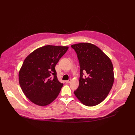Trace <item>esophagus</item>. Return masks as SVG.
I'll use <instances>...</instances> for the list:
<instances>
[{
  "label": "esophagus",
  "mask_w": 135,
  "mask_h": 135,
  "mask_svg": "<svg viewBox=\"0 0 135 135\" xmlns=\"http://www.w3.org/2000/svg\"><path fill=\"white\" fill-rule=\"evenodd\" d=\"M71 81H72L71 79H69V80H66V83L67 84H69V83H70V82H71Z\"/></svg>",
  "instance_id": "34e87169"
}]
</instances>
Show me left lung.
Returning a JSON list of instances; mask_svg holds the SVG:
<instances>
[{
	"label": "left lung",
	"instance_id": "1",
	"mask_svg": "<svg viewBox=\"0 0 135 135\" xmlns=\"http://www.w3.org/2000/svg\"><path fill=\"white\" fill-rule=\"evenodd\" d=\"M75 51L80 67L79 85L74 93L86 106L96 105L107 97L114 77L110 59L97 46L81 42L71 45ZM87 73L84 76L83 73Z\"/></svg>",
	"mask_w": 135,
	"mask_h": 135
}]
</instances>
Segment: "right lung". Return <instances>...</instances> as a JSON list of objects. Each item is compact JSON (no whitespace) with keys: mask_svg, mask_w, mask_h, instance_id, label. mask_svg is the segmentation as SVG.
<instances>
[{"mask_svg":"<svg viewBox=\"0 0 135 135\" xmlns=\"http://www.w3.org/2000/svg\"><path fill=\"white\" fill-rule=\"evenodd\" d=\"M68 49L46 45L35 50L25 60L18 73L19 83L33 103L45 106L58 96L63 84L58 80L55 67Z\"/></svg>","mask_w":135,"mask_h":135,"instance_id":"add662e5","label":"right lung"}]
</instances>
